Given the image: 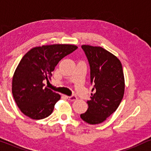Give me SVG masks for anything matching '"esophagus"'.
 Listing matches in <instances>:
<instances>
[{
	"label": "esophagus",
	"instance_id": "esophagus-1",
	"mask_svg": "<svg viewBox=\"0 0 151 151\" xmlns=\"http://www.w3.org/2000/svg\"><path fill=\"white\" fill-rule=\"evenodd\" d=\"M66 98H68V100H70L71 101H76L77 100V97L75 96H66Z\"/></svg>",
	"mask_w": 151,
	"mask_h": 151
}]
</instances>
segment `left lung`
I'll return each mask as SVG.
<instances>
[{
    "instance_id": "1",
    "label": "left lung",
    "mask_w": 151,
    "mask_h": 151,
    "mask_svg": "<svg viewBox=\"0 0 151 151\" xmlns=\"http://www.w3.org/2000/svg\"><path fill=\"white\" fill-rule=\"evenodd\" d=\"M90 68L91 83L93 84L88 108L81 115L89 124H99L106 121L119 106L125 91L123 67L119 59L101 47L83 45Z\"/></svg>"
}]
</instances>
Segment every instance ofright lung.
I'll use <instances>...</instances> for the list:
<instances>
[{"instance_id":"right-lung-1","label":"right lung","mask_w":151,"mask_h":151,"mask_svg":"<svg viewBox=\"0 0 151 151\" xmlns=\"http://www.w3.org/2000/svg\"><path fill=\"white\" fill-rule=\"evenodd\" d=\"M77 48L69 44L42 45L30 49L22 58L13 77L12 93L23 114L34 120L51 114L60 96L44 87L43 81H48L63 58Z\"/></svg>"}]
</instances>
